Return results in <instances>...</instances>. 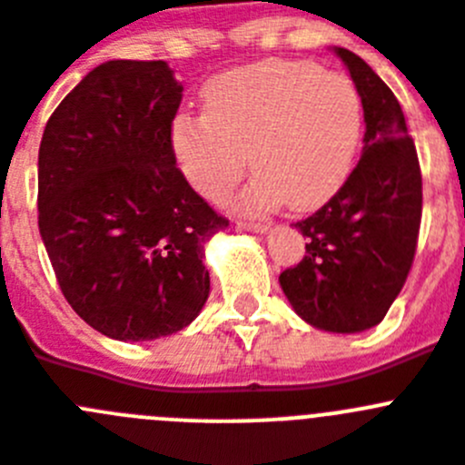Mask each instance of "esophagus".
I'll return each mask as SVG.
<instances>
[{"mask_svg":"<svg viewBox=\"0 0 465 465\" xmlns=\"http://www.w3.org/2000/svg\"><path fill=\"white\" fill-rule=\"evenodd\" d=\"M238 227L245 229V232H254V233H266L271 229L269 223H254V220H241Z\"/></svg>","mask_w":465,"mask_h":465,"instance_id":"1","label":"esophagus"}]
</instances>
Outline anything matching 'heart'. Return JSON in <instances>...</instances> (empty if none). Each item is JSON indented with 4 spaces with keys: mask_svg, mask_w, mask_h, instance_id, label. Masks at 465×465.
<instances>
[{
    "mask_svg": "<svg viewBox=\"0 0 465 465\" xmlns=\"http://www.w3.org/2000/svg\"><path fill=\"white\" fill-rule=\"evenodd\" d=\"M361 132V94L350 78L308 60H262L211 78L203 115H178L171 148L211 202L241 181L250 153L257 178L238 206L312 211L345 183Z\"/></svg>",
    "mask_w": 465,
    "mask_h": 465,
    "instance_id": "heart-1",
    "label": "heart"
}]
</instances>
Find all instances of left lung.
I'll use <instances>...</instances> for the list:
<instances>
[{
  "label": "left lung",
  "instance_id": "1",
  "mask_svg": "<svg viewBox=\"0 0 465 465\" xmlns=\"http://www.w3.org/2000/svg\"><path fill=\"white\" fill-rule=\"evenodd\" d=\"M345 62L363 104V153L341 190L294 227L305 257L280 273L301 320L333 333L380 324L408 280L421 223V171L399 99L352 50Z\"/></svg>",
  "mask_w": 465,
  "mask_h": 465
}]
</instances>
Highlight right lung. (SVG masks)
Masks as SVG:
<instances>
[{
  "instance_id": "right-lung-1",
  "label": "right lung",
  "mask_w": 465,
  "mask_h": 465,
  "mask_svg": "<svg viewBox=\"0 0 465 465\" xmlns=\"http://www.w3.org/2000/svg\"><path fill=\"white\" fill-rule=\"evenodd\" d=\"M183 85L162 60H111L62 99L39 148V232L60 290L115 341L181 331L211 292L203 248L229 220L175 166Z\"/></svg>"
}]
</instances>
